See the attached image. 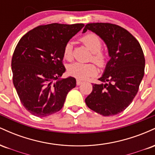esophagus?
Segmentation results:
<instances>
[{"label":"esophagus","mask_w":155,"mask_h":155,"mask_svg":"<svg viewBox=\"0 0 155 155\" xmlns=\"http://www.w3.org/2000/svg\"><path fill=\"white\" fill-rule=\"evenodd\" d=\"M82 83H83V81H81V80H79V79L76 80V84H77L78 86H79V85H81Z\"/></svg>","instance_id":"34e87169"}]
</instances>
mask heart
Returning a JSON list of instances; mask_svg holds the SVG:
<instances>
[{
  "instance_id": "obj_1",
  "label": "heart",
  "mask_w": 155,
  "mask_h": 155,
  "mask_svg": "<svg viewBox=\"0 0 155 155\" xmlns=\"http://www.w3.org/2000/svg\"><path fill=\"white\" fill-rule=\"evenodd\" d=\"M81 42L90 50L92 54L91 59L98 66L104 67L106 62V56L101 51L102 41L97 35L93 33H88L80 39ZM73 46L71 42H68L63 49V58L67 60L73 58ZM68 72L71 75L79 79H87L90 76L95 75L97 69L93 64H84L74 63L68 65Z\"/></svg>"
}]
</instances>
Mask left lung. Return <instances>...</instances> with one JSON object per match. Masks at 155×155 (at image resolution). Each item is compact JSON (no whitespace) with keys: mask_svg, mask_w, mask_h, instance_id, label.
Instances as JSON below:
<instances>
[{"mask_svg":"<svg viewBox=\"0 0 155 155\" xmlns=\"http://www.w3.org/2000/svg\"><path fill=\"white\" fill-rule=\"evenodd\" d=\"M88 30L104 41L110 60L98 79L101 83L92 84L85 103L103 116H114L123 111L136 95L144 75V55L136 38L120 26L89 23L82 33Z\"/></svg>","mask_w":155,"mask_h":155,"instance_id":"left-lung-1","label":"left lung"}]
</instances>
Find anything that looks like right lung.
<instances>
[{
  "mask_svg": "<svg viewBox=\"0 0 155 155\" xmlns=\"http://www.w3.org/2000/svg\"><path fill=\"white\" fill-rule=\"evenodd\" d=\"M84 24L52 23L23 35L12 60L14 86L21 103L33 115L49 116L63 108L67 94L76 87L75 78L60 79L65 68L63 49Z\"/></svg>",
  "mask_w": 155,
  "mask_h": 155,
  "instance_id": "right-lung-1",
  "label": "right lung"
}]
</instances>
